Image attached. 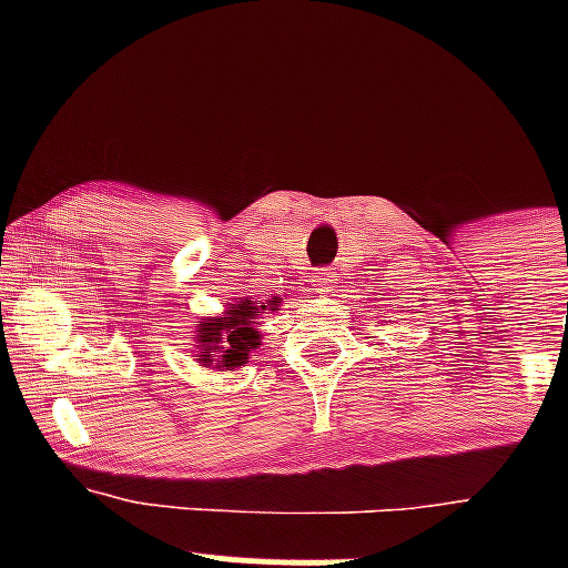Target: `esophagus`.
<instances>
[{
	"label": "esophagus",
	"mask_w": 568,
	"mask_h": 568,
	"mask_svg": "<svg viewBox=\"0 0 568 568\" xmlns=\"http://www.w3.org/2000/svg\"><path fill=\"white\" fill-rule=\"evenodd\" d=\"M312 285H315L317 293H331L334 291V272L317 270L315 277H312Z\"/></svg>",
	"instance_id": "34e87169"
}]
</instances>
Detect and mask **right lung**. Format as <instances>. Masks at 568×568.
Masks as SVG:
<instances>
[{"mask_svg": "<svg viewBox=\"0 0 568 568\" xmlns=\"http://www.w3.org/2000/svg\"><path fill=\"white\" fill-rule=\"evenodd\" d=\"M280 298L275 302H251L240 298L224 306L216 317H197L194 325V361L207 371H234L245 366L251 352L262 344V331H258V317L264 310L275 312Z\"/></svg>", "mask_w": 568, "mask_h": 568, "instance_id": "1", "label": "right lung"}]
</instances>
